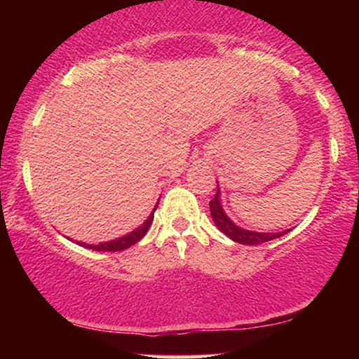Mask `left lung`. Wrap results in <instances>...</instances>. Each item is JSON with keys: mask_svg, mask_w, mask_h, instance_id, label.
<instances>
[{"mask_svg": "<svg viewBox=\"0 0 359 359\" xmlns=\"http://www.w3.org/2000/svg\"><path fill=\"white\" fill-rule=\"evenodd\" d=\"M209 209H210V217H212L214 224L217 225V229L220 232L227 235L229 238H232L233 242L242 243V245H259L264 242H269V240L279 238L283 237L284 233H287L289 230H284V232H276V233H264V232H252V230L242 229L238 225H235L232 220L227 217V214L224 212L222 204H220V191L217 186V193L212 198V201L209 203Z\"/></svg>", "mask_w": 359, "mask_h": 359, "instance_id": "obj_1", "label": "left lung"}]
</instances>
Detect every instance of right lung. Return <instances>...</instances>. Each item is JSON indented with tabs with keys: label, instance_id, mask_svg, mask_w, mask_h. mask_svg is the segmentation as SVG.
Wrapping results in <instances>:
<instances>
[{
	"label": "right lung",
	"instance_id": "right-lung-1",
	"mask_svg": "<svg viewBox=\"0 0 359 359\" xmlns=\"http://www.w3.org/2000/svg\"><path fill=\"white\" fill-rule=\"evenodd\" d=\"M156 205H158V203H156ZM156 205L154 208V210H151V214L149 215V219H147L145 222L140 225V227H137L135 230H132L130 233L124 235V237L111 240V242L97 243V245H90V243H83V242H76V243L81 245V247H85V248L96 250V252H121V250L129 248V247H132V245H135L137 242H139L140 238H144V235L149 232V227L151 225V222H154V212H155Z\"/></svg>",
	"mask_w": 359,
	"mask_h": 359
}]
</instances>
